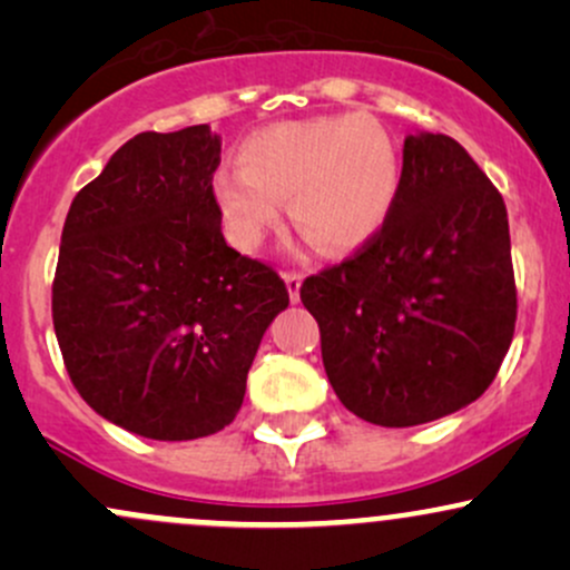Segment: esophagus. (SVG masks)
I'll return each mask as SVG.
<instances>
[{
  "instance_id": "esophagus-1",
  "label": "esophagus",
  "mask_w": 570,
  "mask_h": 570,
  "mask_svg": "<svg viewBox=\"0 0 570 570\" xmlns=\"http://www.w3.org/2000/svg\"><path fill=\"white\" fill-rule=\"evenodd\" d=\"M303 273L297 271H289L284 273V284H286V292H289V299L292 303H299V286H303Z\"/></svg>"
}]
</instances>
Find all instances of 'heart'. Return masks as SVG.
<instances>
[{"label":"heart","instance_id":"1","mask_svg":"<svg viewBox=\"0 0 570 570\" xmlns=\"http://www.w3.org/2000/svg\"><path fill=\"white\" fill-rule=\"evenodd\" d=\"M402 153L370 115H326L273 122L238 147V168L212 179L227 238L252 252L278 225L281 203L299 233L330 254L367 246L394 214Z\"/></svg>","mask_w":570,"mask_h":570}]
</instances>
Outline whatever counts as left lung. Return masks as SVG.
Returning <instances> with one entry per match:
<instances>
[{"label": "left lung", "mask_w": 570, "mask_h": 570, "mask_svg": "<svg viewBox=\"0 0 570 570\" xmlns=\"http://www.w3.org/2000/svg\"><path fill=\"white\" fill-rule=\"evenodd\" d=\"M340 402L375 426H421L485 394L514 335L507 206L466 149L410 134L391 219L362 252L305 278Z\"/></svg>", "instance_id": "left-lung-1"}]
</instances>
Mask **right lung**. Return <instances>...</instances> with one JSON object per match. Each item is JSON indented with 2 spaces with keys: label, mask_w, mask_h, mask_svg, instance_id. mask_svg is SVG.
I'll list each match as a JSON object with an SVG mask.
<instances>
[{
  "label": "right lung",
  "mask_w": 570,
  "mask_h": 570,
  "mask_svg": "<svg viewBox=\"0 0 570 570\" xmlns=\"http://www.w3.org/2000/svg\"><path fill=\"white\" fill-rule=\"evenodd\" d=\"M208 126L134 136L71 200L53 326L85 402L147 440L185 442L233 423L246 375L289 292L225 244Z\"/></svg>",
  "instance_id": "obj_1"
}]
</instances>
